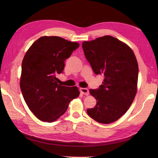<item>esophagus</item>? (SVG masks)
<instances>
[{
  "instance_id": "34e87169",
  "label": "esophagus",
  "mask_w": 158,
  "mask_h": 158,
  "mask_svg": "<svg viewBox=\"0 0 158 158\" xmlns=\"http://www.w3.org/2000/svg\"><path fill=\"white\" fill-rule=\"evenodd\" d=\"M80 92H81V93H82L83 94H84L85 96L89 95V90H88V89H87V88H80Z\"/></svg>"
}]
</instances>
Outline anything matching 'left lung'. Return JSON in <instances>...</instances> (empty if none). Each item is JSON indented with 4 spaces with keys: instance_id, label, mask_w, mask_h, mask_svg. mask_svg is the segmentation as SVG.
I'll list each match as a JSON object with an SVG mask.
<instances>
[{
    "instance_id": "8db88e82",
    "label": "left lung",
    "mask_w": 158,
    "mask_h": 158,
    "mask_svg": "<svg viewBox=\"0 0 158 158\" xmlns=\"http://www.w3.org/2000/svg\"><path fill=\"white\" fill-rule=\"evenodd\" d=\"M82 48L94 72L105 77L98 89H89L97 102L87 113L99 123H113L126 113L136 94V56L127 44L109 35L83 42Z\"/></svg>"
}]
</instances>
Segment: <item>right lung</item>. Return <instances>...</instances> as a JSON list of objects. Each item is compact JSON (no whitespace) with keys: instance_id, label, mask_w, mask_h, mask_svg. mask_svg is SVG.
Here are the masks:
<instances>
[{"instance_id":"1","label":"right lung","mask_w":158,"mask_h":158,"mask_svg":"<svg viewBox=\"0 0 158 158\" xmlns=\"http://www.w3.org/2000/svg\"><path fill=\"white\" fill-rule=\"evenodd\" d=\"M79 46L60 36H44L33 43L23 57L20 88L29 109L43 122L58 119L79 96L77 87L60 85L56 77L64 70V60Z\"/></svg>"}]
</instances>
